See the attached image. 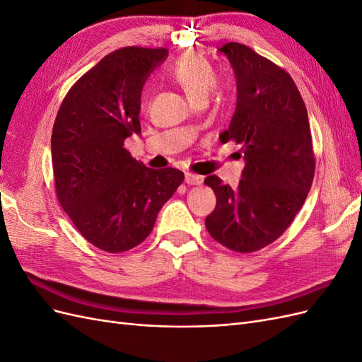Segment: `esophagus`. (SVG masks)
Listing matches in <instances>:
<instances>
[{"instance_id": "1", "label": "esophagus", "mask_w": 362, "mask_h": 362, "mask_svg": "<svg viewBox=\"0 0 362 362\" xmlns=\"http://www.w3.org/2000/svg\"><path fill=\"white\" fill-rule=\"evenodd\" d=\"M184 180L189 185H201L202 181H204L202 177H199V175H194V173H190V172H185Z\"/></svg>"}]
</instances>
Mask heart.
<instances>
[{"label":"heart","mask_w":362,"mask_h":362,"mask_svg":"<svg viewBox=\"0 0 362 362\" xmlns=\"http://www.w3.org/2000/svg\"><path fill=\"white\" fill-rule=\"evenodd\" d=\"M173 78L180 83L192 103L205 101L216 84V75L208 62L199 54L189 52L175 63Z\"/></svg>","instance_id":"obj_1"}]
</instances>
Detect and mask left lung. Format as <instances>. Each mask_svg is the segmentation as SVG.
I'll use <instances>...</instances> for the list:
<instances>
[{"mask_svg":"<svg viewBox=\"0 0 362 362\" xmlns=\"http://www.w3.org/2000/svg\"><path fill=\"white\" fill-rule=\"evenodd\" d=\"M218 52L231 63L237 105L222 144H243L245 169L238 187L210 175L216 208L205 218L210 235L228 249L249 254L286 231L302 208L314 178L308 113L291 76L242 43Z\"/></svg>","mask_w":362,"mask_h":362,"instance_id":"obj_1","label":"left lung"}]
</instances>
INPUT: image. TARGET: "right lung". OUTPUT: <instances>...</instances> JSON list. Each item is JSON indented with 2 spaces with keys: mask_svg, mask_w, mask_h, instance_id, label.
Listing matches in <instances>:
<instances>
[{
  "mask_svg": "<svg viewBox=\"0 0 362 362\" xmlns=\"http://www.w3.org/2000/svg\"><path fill=\"white\" fill-rule=\"evenodd\" d=\"M168 56L139 47L108 54L71 87L54 122L59 202L87 242L112 254L144 242L184 181L181 170L149 169L124 148L141 133V89Z\"/></svg>",
  "mask_w": 362,
  "mask_h": 362,
  "instance_id": "1",
  "label": "right lung"
}]
</instances>
